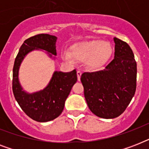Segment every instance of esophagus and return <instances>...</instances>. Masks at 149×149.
Listing matches in <instances>:
<instances>
[{"instance_id":"34e87169","label":"esophagus","mask_w":149,"mask_h":149,"mask_svg":"<svg viewBox=\"0 0 149 149\" xmlns=\"http://www.w3.org/2000/svg\"><path fill=\"white\" fill-rule=\"evenodd\" d=\"M77 79H78V80H80V77H81V75H82V72L81 71H79V70H78L77 72Z\"/></svg>"}]
</instances>
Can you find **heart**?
Here are the masks:
<instances>
[{
  "instance_id": "heart-1",
  "label": "heart",
  "mask_w": 149,
  "mask_h": 149,
  "mask_svg": "<svg viewBox=\"0 0 149 149\" xmlns=\"http://www.w3.org/2000/svg\"><path fill=\"white\" fill-rule=\"evenodd\" d=\"M111 48L101 41H86L75 43L71 46V53L68 51L62 52L64 60L72 62L74 57L77 60L85 62L91 70H100L108 60Z\"/></svg>"
}]
</instances>
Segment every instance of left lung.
Wrapping results in <instances>:
<instances>
[{"mask_svg": "<svg viewBox=\"0 0 149 149\" xmlns=\"http://www.w3.org/2000/svg\"><path fill=\"white\" fill-rule=\"evenodd\" d=\"M114 58L104 70L84 72L81 82L89 108L99 118L112 119L127 108L136 91L137 64L127 43L113 38Z\"/></svg>", "mask_w": 149, "mask_h": 149, "instance_id": "8db88e82", "label": "left lung"}]
</instances>
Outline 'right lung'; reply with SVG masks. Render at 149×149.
Here are the masks:
<instances>
[{
    "mask_svg": "<svg viewBox=\"0 0 149 149\" xmlns=\"http://www.w3.org/2000/svg\"><path fill=\"white\" fill-rule=\"evenodd\" d=\"M56 40V36L49 34H40L26 39L20 48L13 68L12 89L15 100L29 118L38 122H47L60 115L65 100L77 81V71H55L45 88L29 93L23 90L20 84L19 69L25 56L35 50L46 52L48 56L55 60L57 55Z\"/></svg>",
    "mask_w": 149,
    "mask_h": 149,
    "instance_id": "obj_1",
    "label": "right lung"
}]
</instances>
